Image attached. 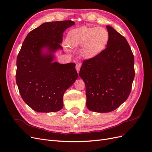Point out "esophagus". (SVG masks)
I'll use <instances>...</instances> for the list:
<instances>
[{
	"mask_svg": "<svg viewBox=\"0 0 152 152\" xmlns=\"http://www.w3.org/2000/svg\"><path fill=\"white\" fill-rule=\"evenodd\" d=\"M80 66H81V64L80 63H77V65H76L75 68H76V70H77L78 73L79 72V70H80Z\"/></svg>",
	"mask_w": 152,
	"mask_h": 152,
	"instance_id": "34e87169",
	"label": "esophagus"
}]
</instances>
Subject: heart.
Returning a JSON list of instances; mask_svg holds the SVG:
<instances>
[{"instance_id": "heart-1", "label": "heart", "mask_w": 152, "mask_h": 152, "mask_svg": "<svg viewBox=\"0 0 152 152\" xmlns=\"http://www.w3.org/2000/svg\"><path fill=\"white\" fill-rule=\"evenodd\" d=\"M66 42L69 47H81L84 58L91 59L102 53L109 40V33L104 27L82 26L68 32Z\"/></svg>"}]
</instances>
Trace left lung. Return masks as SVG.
<instances>
[{"label":"left lung","instance_id":"obj_1","mask_svg":"<svg viewBox=\"0 0 152 152\" xmlns=\"http://www.w3.org/2000/svg\"><path fill=\"white\" fill-rule=\"evenodd\" d=\"M107 28V48L84 60L79 72L86 85L87 107L99 113L112 112L125 102L135 75L134 55L127 40L112 26Z\"/></svg>","mask_w":152,"mask_h":152}]
</instances>
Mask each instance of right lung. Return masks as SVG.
Returning a JSON list of instances; mask_svg holds the SVG:
<instances>
[{"label": "right lung", "mask_w": 152, "mask_h": 152, "mask_svg": "<svg viewBox=\"0 0 152 152\" xmlns=\"http://www.w3.org/2000/svg\"><path fill=\"white\" fill-rule=\"evenodd\" d=\"M73 25L71 20L44 23L23 42L16 61V84L22 99L36 112L60 110L64 93L77 79L75 63L53 61L54 53L63 49V32Z\"/></svg>", "instance_id": "add662e5"}]
</instances>
